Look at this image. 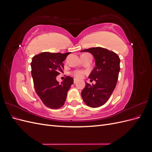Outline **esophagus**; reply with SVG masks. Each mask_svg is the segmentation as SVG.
<instances>
[{"label": "esophagus", "instance_id": "obj_1", "mask_svg": "<svg viewBox=\"0 0 152 152\" xmlns=\"http://www.w3.org/2000/svg\"><path fill=\"white\" fill-rule=\"evenodd\" d=\"M77 80H77V79H73V82H74V84L76 83V82H77Z\"/></svg>", "mask_w": 152, "mask_h": 152}]
</instances>
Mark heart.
I'll list each match as a JSON object with an SVG mask.
<instances>
[{
	"label": "heart",
	"mask_w": 152,
	"mask_h": 152,
	"mask_svg": "<svg viewBox=\"0 0 152 152\" xmlns=\"http://www.w3.org/2000/svg\"><path fill=\"white\" fill-rule=\"evenodd\" d=\"M86 73V72L84 70H75L72 72V75L77 79H81L84 77Z\"/></svg>",
	"instance_id": "obj_1"
}]
</instances>
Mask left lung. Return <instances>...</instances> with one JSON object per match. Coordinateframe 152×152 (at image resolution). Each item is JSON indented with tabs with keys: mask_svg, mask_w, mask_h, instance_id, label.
Listing matches in <instances>:
<instances>
[{
	"mask_svg": "<svg viewBox=\"0 0 152 152\" xmlns=\"http://www.w3.org/2000/svg\"><path fill=\"white\" fill-rule=\"evenodd\" d=\"M81 52H89L95 58L96 67L89 78L95 84L86 83L81 93L84 103L91 108L104 104L115 88L120 71V58L113 51L103 48H91Z\"/></svg>",
	"mask_w": 152,
	"mask_h": 152,
	"instance_id": "left-lung-1",
	"label": "left lung"
}]
</instances>
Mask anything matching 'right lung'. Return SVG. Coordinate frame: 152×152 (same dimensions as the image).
I'll return each mask as SVG.
<instances>
[{
  "label": "right lung",
  "instance_id": "add662e5",
  "mask_svg": "<svg viewBox=\"0 0 152 152\" xmlns=\"http://www.w3.org/2000/svg\"><path fill=\"white\" fill-rule=\"evenodd\" d=\"M70 54L44 52L35 55L31 63L36 93L47 107L58 109L64 105L73 79L66 76L61 84L56 77L63 72V61Z\"/></svg>",
  "mask_w": 152,
  "mask_h": 152
}]
</instances>
